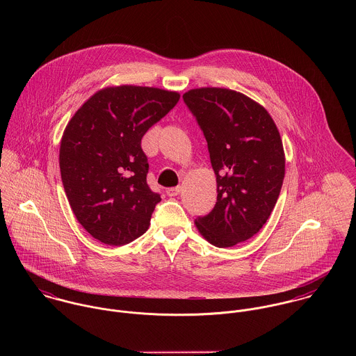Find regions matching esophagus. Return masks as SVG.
Listing matches in <instances>:
<instances>
[{"mask_svg": "<svg viewBox=\"0 0 356 356\" xmlns=\"http://www.w3.org/2000/svg\"><path fill=\"white\" fill-rule=\"evenodd\" d=\"M167 195L170 196V197H174V196H178L179 193H181V186H175V188H168L167 191Z\"/></svg>", "mask_w": 356, "mask_h": 356, "instance_id": "1", "label": "esophagus"}]
</instances>
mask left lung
I'll list each match as a JSON object with an SVG mask.
<instances>
[{"instance_id":"obj_1","label":"left lung","mask_w":356,"mask_h":356,"mask_svg":"<svg viewBox=\"0 0 356 356\" xmlns=\"http://www.w3.org/2000/svg\"><path fill=\"white\" fill-rule=\"evenodd\" d=\"M184 102L208 144L216 175V204L195 223L204 238L229 248L247 241L267 222L285 177V153L270 113L243 93L192 89Z\"/></svg>"}]
</instances>
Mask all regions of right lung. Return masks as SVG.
Wrapping results in <instances>:
<instances>
[{
	"mask_svg": "<svg viewBox=\"0 0 356 356\" xmlns=\"http://www.w3.org/2000/svg\"><path fill=\"white\" fill-rule=\"evenodd\" d=\"M179 102V93L113 86L95 93L68 122L60 144L67 199L83 229L108 245L143 236L160 195L147 184L144 134Z\"/></svg>",
	"mask_w": 356,
	"mask_h": 356,
	"instance_id": "1",
	"label": "right lung"
}]
</instances>
